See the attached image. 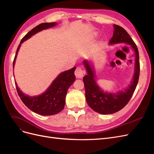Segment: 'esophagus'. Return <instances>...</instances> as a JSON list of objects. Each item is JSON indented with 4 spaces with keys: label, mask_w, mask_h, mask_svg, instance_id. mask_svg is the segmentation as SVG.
<instances>
[{
    "label": "esophagus",
    "mask_w": 154,
    "mask_h": 154,
    "mask_svg": "<svg viewBox=\"0 0 154 154\" xmlns=\"http://www.w3.org/2000/svg\"><path fill=\"white\" fill-rule=\"evenodd\" d=\"M74 74H75V76L78 78H81L83 76V74H84V72L82 70V69L80 67H76L75 71H74Z\"/></svg>",
    "instance_id": "esophagus-1"
}]
</instances>
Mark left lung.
Returning <instances> with one entry per match:
<instances>
[{"label": "left lung", "mask_w": 154, "mask_h": 154, "mask_svg": "<svg viewBox=\"0 0 154 154\" xmlns=\"http://www.w3.org/2000/svg\"><path fill=\"white\" fill-rule=\"evenodd\" d=\"M114 33L110 40V44L125 42L132 46L136 54L135 73L131 85L125 89L117 94L106 93L102 91L97 86L94 80V72L89 63L84 61V65L87 71V74L83 78L85 90V97L87 104L96 112L101 114H113L122 110L127 105L134 94L137 85L140 63H139V51L136 44L132 38L122 27L118 25H113Z\"/></svg>", "instance_id": "obj_1"}]
</instances>
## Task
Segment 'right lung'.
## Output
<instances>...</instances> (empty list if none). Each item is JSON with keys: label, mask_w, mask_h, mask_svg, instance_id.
<instances>
[{"label": "right lung", "mask_w": 154, "mask_h": 154, "mask_svg": "<svg viewBox=\"0 0 154 154\" xmlns=\"http://www.w3.org/2000/svg\"><path fill=\"white\" fill-rule=\"evenodd\" d=\"M57 23L54 22L42 23L27 32L21 40L20 43L17 49L13 66L14 67V65H15L17 53L23 42L28 39L36 32L53 27ZM75 69L76 67H74L71 69L60 74L52 84L48 88V90L38 96L31 97L24 94L18 88L17 83L15 82L18 94L27 108H29L34 112L42 116L57 114L64 108L68 88L75 81L76 78L74 74Z\"/></svg>", "instance_id": "1"}]
</instances>
